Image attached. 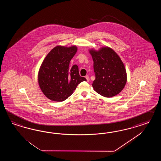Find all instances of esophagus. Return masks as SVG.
<instances>
[{
  "label": "esophagus",
  "mask_w": 161,
  "mask_h": 161,
  "mask_svg": "<svg viewBox=\"0 0 161 161\" xmlns=\"http://www.w3.org/2000/svg\"><path fill=\"white\" fill-rule=\"evenodd\" d=\"M86 80H87V81H90V77H89L88 75H86Z\"/></svg>",
  "instance_id": "1"
}]
</instances>
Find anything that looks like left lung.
Here are the masks:
<instances>
[{
    "label": "left lung",
    "instance_id": "8db88e82",
    "mask_svg": "<svg viewBox=\"0 0 161 161\" xmlns=\"http://www.w3.org/2000/svg\"><path fill=\"white\" fill-rule=\"evenodd\" d=\"M94 61L96 79L94 90L105 97H112L120 93L127 82L126 68L117 53L108 47L98 50L89 49Z\"/></svg>",
    "mask_w": 161,
    "mask_h": 161
}]
</instances>
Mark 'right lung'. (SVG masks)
Here are the masks:
<instances>
[{
	"label": "right lung",
	"instance_id": "add662e5",
	"mask_svg": "<svg viewBox=\"0 0 161 161\" xmlns=\"http://www.w3.org/2000/svg\"><path fill=\"white\" fill-rule=\"evenodd\" d=\"M75 45H58L51 50L39 68L38 80L42 92L49 100L63 102L69 97L78 84L86 79L79 75L78 67L69 66L77 53Z\"/></svg>",
	"mask_w": 161,
	"mask_h": 161
}]
</instances>
